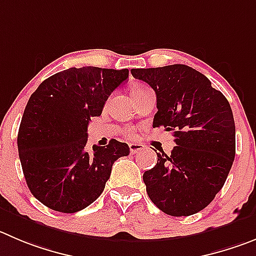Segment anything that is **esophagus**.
Here are the masks:
<instances>
[{"mask_svg":"<svg viewBox=\"0 0 256 256\" xmlns=\"http://www.w3.org/2000/svg\"><path fill=\"white\" fill-rule=\"evenodd\" d=\"M128 148H130L131 154H136V152H142V150H144L145 145L140 144V142H131V144H128Z\"/></svg>","mask_w":256,"mask_h":256,"instance_id":"esophagus-1","label":"esophagus"}]
</instances>
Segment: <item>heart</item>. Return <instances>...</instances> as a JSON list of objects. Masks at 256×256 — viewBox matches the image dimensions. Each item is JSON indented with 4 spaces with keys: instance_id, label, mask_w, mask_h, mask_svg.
I'll list each match as a JSON object with an SVG mask.
<instances>
[{
    "instance_id": "b5f03b06",
    "label": "heart",
    "mask_w": 256,
    "mask_h": 256,
    "mask_svg": "<svg viewBox=\"0 0 256 256\" xmlns=\"http://www.w3.org/2000/svg\"><path fill=\"white\" fill-rule=\"evenodd\" d=\"M139 88H142V87H140V86H136V87H134V88H132V90H139ZM128 136H131V135H132V131H131V130H128Z\"/></svg>"
}]
</instances>
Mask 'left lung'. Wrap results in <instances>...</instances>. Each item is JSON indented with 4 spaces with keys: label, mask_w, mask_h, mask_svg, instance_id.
<instances>
[{
    "label": "left lung",
    "mask_w": 256,
    "mask_h": 256,
    "mask_svg": "<svg viewBox=\"0 0 256 256\" xmlns=\"http://www.w3.org/2000/svg\"><path fill=\"white\" fill-rule=\"evenodd\" d=\"M156 94L152 126L173 131L176 146L156 152L142 176L152 204L170 216H190L214 200L235 158V121L226 97L184 64L131 69Z\"/></svg>",
    "instance_id": "1"
}]
</instances>
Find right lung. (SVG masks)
Wrapping results in <instances>:
<instances>
[{
  "instance_id": "1",
  "label": "right lung",
  "mask_w": 256,
  "mask_h": 256,
  "mask_svg": "<svg viewBox=\"0 0 256 256\" xmlns=\"http://www.w3.org/2000/svg\"><path fill=\"white\" fill-rule=\"evenodd\" d=\"M128 78V69L69 68L31 94L18 135V156L30 192L54 211L74 214L104 192L114 162L130 152L112 139L87 150L90 117Z\"/></svg>"
}]
</instances>
